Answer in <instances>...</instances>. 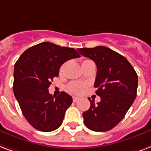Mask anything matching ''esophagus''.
Instances as JSON below:
<instances>
[{
  "label": "esophagus",
  "mask_w": 151,
  "mask_h": 151,
  "mask_svg": "<svg viewBox=\"0 0 151 151\" xmlns=\"http://www.w3.org/2000/svg\"><path fill=\"white\" fill-rule=\"evenodd\" d=\"M72 99H73V101H74V102H76L77 101H79V98H78V97L73 96L72 97Z\"/></svg>",
  "instance_id": "obj_1"
}]
</instances>
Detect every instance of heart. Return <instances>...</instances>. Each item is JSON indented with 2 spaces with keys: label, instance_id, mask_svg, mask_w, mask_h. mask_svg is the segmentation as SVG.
Segmentation results:
<instances>
[{
  "label": "heart",
  "instance_id": "b5f03b06",
  "mask_svg": "<svg viewBox=\"0 0 151 151\" xmlns=\"http://www.w3.org/2000/svg\"><path fill=\"white\" fill-rule=\"evenodd\" d=\"M65 64H64L60 68V73H62L65 69ZM85 89H86V84L81 83V82H72L67 86V91L72 94H82L85 91Z\"/></svg>",
  "mask_w": 151,
  "mask_h": 151
}]
</instances>
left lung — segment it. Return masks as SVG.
<instances>
[{
  "label": "left lung",
  "instance_id": "left-lung-1",
  "mask_svg": "<svg viewBox=\"0 0 151 151\" xmlns=\"http://www.w3.org/2000/svg\"><path fill=\"white\" fill-rule=\"evenodd\" d=\"M77 50L96 64L94 86L101 98L96 105L91 100L90 108L83 113L84 124L94 132L111 130L124 117L135 101L137 74L125 57L109 48L100 45Z\"/></svg>",
  "mask_w": 151,
  "mask_h": 151
}]
</instances>
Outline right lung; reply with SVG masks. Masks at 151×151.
I'll list each match as a JSON object with an SVG mask.
<instances>
[{"mask_svg": "<svg viewBox=\"0 0 151 151\" xmlns=\"http://www.w3.org/2000/svg\"><path fill=\"white\" fill-rule=\"evenodd\" d=\"M79 57L73 48L45 42L27 49L15 64L14 94L26 120L37 130L48 132L61 125L72 99L65 92L52 96L49 87L60 66Z\"/></svg>", "mask_w": 151, "mask_h": 151, "instance_id": "add662e5", "label": "right lung"}]
</instances>
